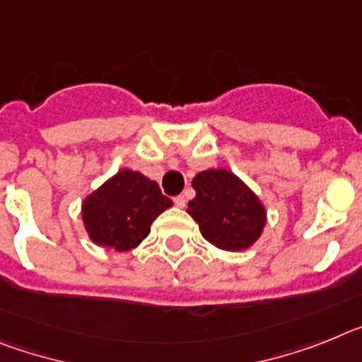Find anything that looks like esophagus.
I'll return each mask as SVG.
<instances>
[{"label": "esophagus", "mask_w": 362, "mask_h": 362, "mask_svg": "<svg viewBox=\"0 0 362 362\" xmlns=\"http://www.w3.org/2000/svg\"><path fill=\"white\" fill-rule=\"evenodd\" d=\"M175 204H177L178 207H184L185 206V202H187V197H185V194H178V197H175Z\"/></svg>", "instance_id": "esophagus-1"}]
</instances>
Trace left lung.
Segmentation results:
<instances>
[{
  "instance_id": "obj_1",
  "label": "left lung",
  "mask_w": 362,
  "mask_h": 362,
  "mask_svg": "<svg viewBox=\"0 0 362 362\" xmlns=\"http://www.w3.org/2000/svg\"><path fill=\"white\" fill-rule=\"evenodd\" d=\"M193 187L197 197L187 204V213L213 246L240 251L260 237L266 224L264 206L233 173L226 169L202 171L193 178Z\"/></svg>"
}]
</instances>
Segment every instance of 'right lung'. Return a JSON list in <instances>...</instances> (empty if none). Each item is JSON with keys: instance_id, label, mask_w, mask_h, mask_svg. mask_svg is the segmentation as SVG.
<instances>
[{"instance_id": "right-lung-1", "label": "right lung", "mask_w": 362, "mask_h": 362, "mask_svg": "<svg viewBox=\"0 0 362 362\" xmlns=\"http://www.w3.org/2000/svg\"><path fill=\"white\" fill-rule=\"evenodd\" d=\"M171 206L156 182L124 169L87 197L81 213L94 244L127 251L149 235L153 220Z\"/></svg>"}]
</instances>
